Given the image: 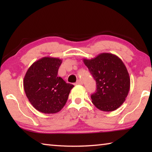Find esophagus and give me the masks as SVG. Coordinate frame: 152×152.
I'll use <instances>...</instances> for the list:
<instances>
[{"label": "esophagus", "instance_id": "1", "mask_svg": "<svg viewBox=\"0 0 152 152\" xmlns=\"http://www.w3.org/2000/svg\"><path fill=\"white\" fill-rule=\"evenodd\" d=\"M83 84V82L81 80H78L77 82H76V85H82V84Z\"/></svg>", "mask_w": 152, "mask_h": 152}]
</instances>
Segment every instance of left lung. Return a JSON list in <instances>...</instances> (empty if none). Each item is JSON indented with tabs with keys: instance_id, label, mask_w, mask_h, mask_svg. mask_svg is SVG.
Instances as JSON below:
<instances>
[{
	"instance_id": "8db88e82",
	"label": "left lung",
	"mask_w": 152,
	"mask_h": 152,
	"mask_svg": "<svg viewBox=\"0 0 152 152\" xmlns=\"http://www.w3.org/2000/svg\"><path fill=\"white\" fill-rule=\"evenodd\" d=\"M96 83V92L91 95L97 109L110 112L125 102L130 89V78L124 63L116 55L102 53L91 60L83 59Z\"/></svg>"
}]
</instances>
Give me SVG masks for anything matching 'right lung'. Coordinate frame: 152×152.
Wrapping results in <instances>:
<instances>
[{"label":"right lung","mask_w":152,"mask_h":152,"mask_svg":"<svg viewBox=\"0 0 152 152\" xmlns=\"http://www.w3.org/2000/svg\"><path fill=\"white\" fill-rule=\"evenodd\" d=\"M62 60L43 57L28 69L23 80L24 91L31 104L45 114H53L66 104L73 84L58 76Z\"/></svg>","instance_id":"right-lung-1"}]
</instances>
